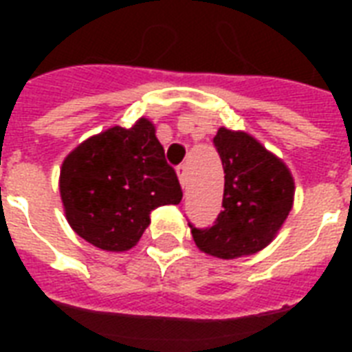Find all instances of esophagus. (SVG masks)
I'll use <instances>...</instances> for the list:
<instances>
[{"mask_svg": "<svg viewBox=\"0 0 352 352\" xmlns=\"http://www.w3.org/2000/svg\"><path fill=\"white\" fill-rule=\"evenodd\" d=\"M177 175H179V181H181L182 188L188 186V168L186 164H181L177 168Z\"/></svg>", "mask_w": 352, "mask_h": 352, "instance_id": "obj_1", "label": "esophagus"}]
</instances>
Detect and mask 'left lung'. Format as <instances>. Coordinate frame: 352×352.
I'll return each mask as SVG.
<instances>
[{"label":"left lung","instance_id":"1","mask_svg":"<svg viewBox=\"0 0 352 352\" xmlns=\"http://www.w3.org/2000/svg\"><path fill=\"white\" fill-rule=\"evenodd\" d=\"M214 144L225 170L223 212L214 226L192 228L201 252L219 259L252 256L272 243L294 204L283 160L245 131L219 127Z\"/></svg>","mask_w":352,"mask_h":352}]
</instances>
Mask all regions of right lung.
<instances>
[{
  "label": "right lung",
  "mask_w": 352,
  "mask_h": 352,
  "mask_svg": "<svg viewBox=\"0 0 352 352\" xmlns=\"http://www.w3.org/2000/svg\"><path fill=\"white\" fill-rule=\"evenodd\" d=\"M60 197L82 239L100 250L126 252L149 226V214L181 203L182 190L155 124L142 117L78 144L60 168Z\"/></svg>",
  "instance_id": "1"
}]
</instances>
